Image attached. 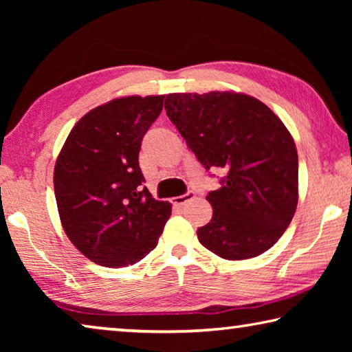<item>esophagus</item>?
Segmentation results:
<instances>
[{
  "instance_id": "obj_1",
  "label": "esophagus",
  "mask_w": 352,
  "mask_h": 352,
  "mask_svg": "<svg viewBox=\"0 0 352 352\" xmlns=\"http://www.w3.org/2000/svg\"><path fill=\"white\" fill-rule=\"evenodd\" d=\"M195 197V192H192V190H188L186 194L183 195H178V197H174L172 199V205L177 206V208H182L183 205H186L188 201H190Z\"/></svg>"
}]
</instances>
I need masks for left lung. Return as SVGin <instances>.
Segmentation results:
<instances>
[{"mask_svg":"<svg viewBox=\"0 0 352 352\" xmlns=\"http://www.w3.org/2000/svg\"><path fill=\"white\" fill-rule=\"evenodd\" d=\"M164 109L200 164L226 174L206 195L212 219L197 230L201 245L228 261L275 245L298 204L296 147L281 119L233 91L168 94Z\"/></svg>","mask_w":352,"mask_h":352,"instance_id":"1","label":"left lung"}]
</instances>
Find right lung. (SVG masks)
Here are the masks:
<instances>
[{
  "label": "right lung",
  "mask_w": 352,
  "mask_h": 352,
  "mask_svg": "<svg viewBox=\"0 0 352 352\" xmlns=\"http://www.w3.org/2000/svg\"><path fill=\"white\" fill-rule=\"evenodd\" d=\"M164 96L113 99L88 111L58 155L54 192L65 233L102 267L133 265L157 247L169 201L152 197L138 155Z\"/></svg>",
  "instance_id": "right-lung-1"
}]
</instances>
